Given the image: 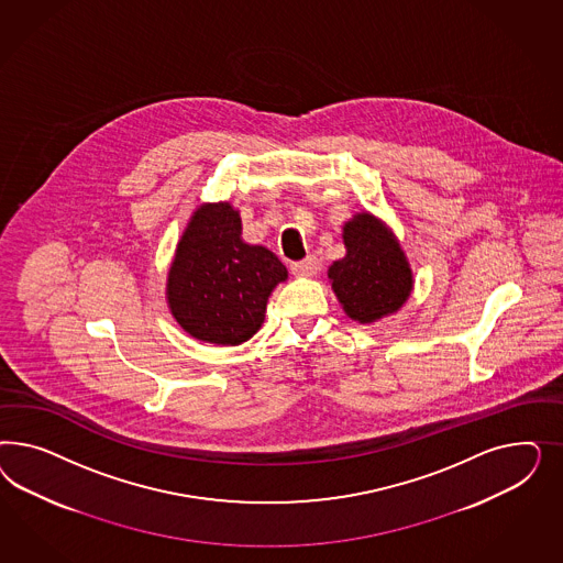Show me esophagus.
<instances>
[{"instance_id":"esophagus-1","label":"esophagus","mask_w":563,"mask_h":563,"mask_svg":"<svg viewBox=\"0 0 563 563\" xmlns=\"http://www.w3.org/2000/svg\"><path fill=\"white\" fill-rule=\"evenodd\" d=\"M290 273L299 278H307V276H313V274L320 273V260L316 256H307L301 262H295L290 264Z\"/></svg>"}]
</instances>
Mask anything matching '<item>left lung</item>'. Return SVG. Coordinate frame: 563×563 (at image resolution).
Segmentation results:
<instances>
[{
  "label": "left lung",
  "instance_id": "left-lung-1",
  "mask_svg": "<svg viewBox=\"0 0 563 563\" xmlns=\"http://www.w3.org/2000/svg\"><path fill=\"white\" fill-rule=\"evenodd\" d=\"M346 254L332 262L328 280L344 313L358 324L394 316L415 287L409 257L393 229L363 210L342 224Z\"/></svg>",
  "mask_w": 563,
  "mask_h": 563
}]
</instances>
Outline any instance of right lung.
I'll list each match as a JSON object with an SVG mask.
<instances>
[{
    "instance_id": "1",
    "label": "right lung",
    "mask_w": 563,
    "mask_h": 563,
    "mask_svg": "<svg viewBox=\"0 0 563 563\" xmlns=\"http://www.w3.org/2000/svg\"><path fill=\"white\" fill-rule=\"evenodd\" d=\"M231 202L198 206L177 241L167 306L191 339L221 346L250 341L264 324L268 297L289 278L264 245L245 243Z\"/></svg>"
}]
</instances>
